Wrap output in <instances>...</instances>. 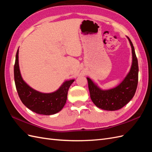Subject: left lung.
Masks as SVG:
<instances>
[{"label": "left lung", "instance_id": "obj_1", "mask_svg": "<svg viewBox=\"0 0 152 152\" xmlns=\"http://www.w3.org/2000/svg\"><path fill=\"white\" fill-rule=\"evenodd\" d=\"M132 48V63L129 72L118 86L103 90L89 78L88 85L91 98L96 107L105 110H117L123 108L133 98L138 83V61L130 39L127 37Z\"/></svg>", "mask_w": 152, "mask_h": 152}]
</instances>
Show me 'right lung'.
<instances>
[{"instance_id":"obj_1","label":"right lung","mask_w":152,"mask_h":152,"mask_svg":"<svg viewBox=\"0 0 152 152\" xmlns=\"http://www.w3.org/2000/svg\"><path fill=\"white\" fill-rule=\"evenodd\" d=\"M15 86L19 98L29 110L38 114L53 115L60 112L67 98L68 90L75 80L65 81L55 92L42 93L32 88L23 80L18 64V49L14 65Z\"/></svg>"}]
</instances>
